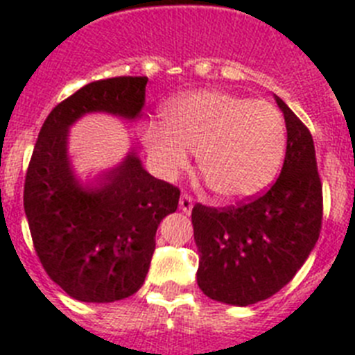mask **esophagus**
Returning a JSON list of instances; mask_svg holds the SVG:
<instances>
[{
	"mask_svg": "<svg viewBox=\"0 0 355 355\" xmlns=\"http://www.w3.org/2000/svg\"><path fill=\"white\" fill-rule=\"evenodd\" d=\"M178 203H180V210L184 214H191V210H193V207H194V200L189 196V194H182Z\"/></svg>",
	"mask_w": 355,
	"mask_h": 355,
	"instance_id": "34e87169",
	"label": "esophagus"
}]
</instances>
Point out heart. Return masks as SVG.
Returning a JSON list of instances; mask_svg holds the SVG:
<instances>
[{
    "label": "heart",
    "mask_w": 355,
    "mask_h": 355,
    "mask_svg": "<svg viewBox=\"0 0 355 355\" xmlns=\"http://www.w3.org/2000/svg\"><path fill=\"white\" fill-rule=\"evenodd\" d=\"M162 125L143 129L152 168L175 178L196 154L198 171L225 201L251 198L274 180L286 145L279 111L261 98L221 90L184 94L162 111Z\"/></svg>",
    "instance_id": "heart-1"
}]
</instances>
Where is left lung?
<instances>
[{
    "label": "left lung",
    "instance_id": "obj_1",
    "mask_svg": "<svg viewBox=\"0 0 355 355\" xmlns=\"http://www.w3.org/2000/svg\"><path fill=\"white\" fill-rule=\"evenodd\" d=\"M274 101L286 125L276 184L244 205L217 210L198 203L191 214L200 251L198 286L223 304H257L279 292L320 235L322 184L311 134L277 95Z\"/></svg>",
    "mask_w": 355,
    "mask_h": 355
}]
</instances>
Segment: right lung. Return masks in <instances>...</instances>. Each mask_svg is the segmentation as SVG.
<instances>
[{
    "mask_svg": "<svg viewBox=\"0 0 355 355\" xmlns=\"http://www.w3.org/2000/svg\"><path fill=\"white\" fill-rule=\"evenodd\" d=\"M146 83L123 76L83 86L51 111L38 134L24 212L44 269L76 301L102 304L138 292L159 225L178 207L180 191L152 177L134 148L86 180L70 161V127L94 113L136 122Z\"/></svg>",
    "mask_w": 355,
    "mask_h": 355,
    "instance_id": "add662e5",
    "label": "right lung"
}]
</instances>
